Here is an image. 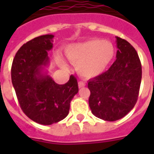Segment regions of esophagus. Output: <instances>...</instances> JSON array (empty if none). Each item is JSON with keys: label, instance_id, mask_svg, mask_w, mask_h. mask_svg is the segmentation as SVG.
I'll return each mask as SVG.
<instances>
[{"label": "esophagus", "instance_id": "1", "mask_svg": "<svg viewBox=\"0 0 154 154\" xmlns=\"http://www.w3.org/2000/svg\"><path fill=\"white\" fill-rule=\"evenodd\" d=\"M78 86H79V88H83V87L85 86V83L83 82H78Z\"/></svg>", "mask_w": 154, "mask_h": 154}]
</instances>
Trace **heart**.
<instances>
[{
    "label": "heart",
    "mask_w": 154,
    "mask_h": 154,
    "mask_svg": "<svg viewBox=\"0 0 154 154\" xmlns=\"http://www.w3.org/2000/svg\"><path fill=\"white\" fill-rule=\"evenodd\" d=\"M65 55L82 77L89 79L101 75L112 62L115 56V48L109 41L91 39L82 43L71 45L65 49ZM61 67L67 65L60 60Z\"/></svg>",
    "instance_id": "b5f03b06"
}]
</instances>
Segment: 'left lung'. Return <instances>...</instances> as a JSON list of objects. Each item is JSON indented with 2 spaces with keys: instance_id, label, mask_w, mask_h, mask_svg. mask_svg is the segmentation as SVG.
Instances as JSON below:
<instances>
[{
  "instance_id": "8db88e82",
  "label": "left lung",
  "mask_w": 154,
  "mask_h": 154,
  "mask_svg": "<svg viewBox=\"0 0 154 154\" xmlns=\"http://www.w3.org/2000/svg\"><path fill=\"white\" fill-rule=\"evenodd\" d=\"M117 38V60L107 71L89 80V105L94 116L108 122L124 117L134 107L141 82L138 54L125 40Z\"/></svg>"
}]
</instances>
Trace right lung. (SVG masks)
Masks as SVG:
<instances>
[{"label": "right lung", "instance_id": "add662e5", "mask_svg": "<svg viewBox=\"0 0 154 154\" xmlns=\"http://www.w3.org/2000/svg\"><path fill=\"white\" fill-rule=\"evenodd\" d=\"M53 35L35 37L16 53L11 68L12 83L20 107L29 118L49 125L67 117L70 102L78 93L77 78L71 75L67 83L57 84L42 73L49 62Z\"/></svg>", "mask_w": 154, "mask_h": 154}]
</instances>
